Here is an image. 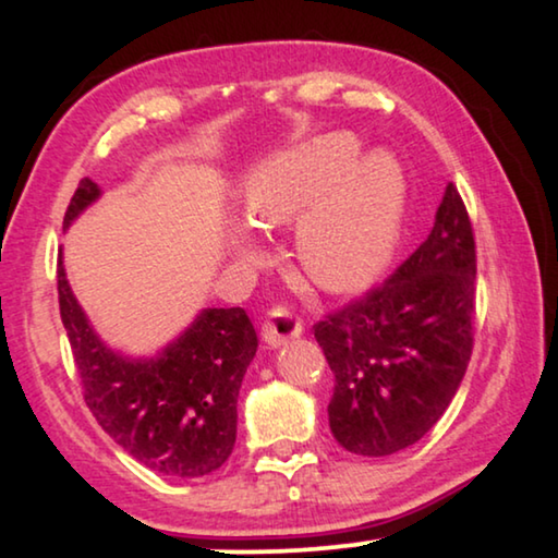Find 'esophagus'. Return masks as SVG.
I'll list each match as a JSON object with an SVG mask.
<instances>
[{"label": "esophagus", "mask_w": 558, "mask_h": 558, "mask_svg": "<svg viewBox=\"0 0 558 558\" xmlns=\"http://www.w3.org/2000/svg\"><path fill=\"white\" fill-rule=\"evenodd\" d=\"M302 319H296L292 312L279 307V310H271L269 317L264 319L262 325V335H264V342L269 348H284L289 340H296L302 335Z\"/></svg>", "instance_id": "obj_1"}]
</instances>
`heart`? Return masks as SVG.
<instances>
[{
	"mask_svg": "<svg viewBox=\"0 0 558 558\" xmlns=\"http://www.w3.org/2000/svg\"><path fill=\"white\" fill-rule=\"evenodd\" d=\"M361 155L348 132L317 136L266 159L243 180V210L264 226L296 218L294 254L327 292H355L391 262L407 180L384 151Z\"/></svg>",
	"mask_w": 558,
	"mask_h": 558,
	"instance_id": "heart-1",
	"label": "heart"
}]
</instances>
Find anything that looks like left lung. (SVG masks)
Wrapping results in <instances>:
<instances>
[{
	"instance_id": "1",
	"label": "left lung",
	"mask_w": 558,
	"mask_h": 558,
	"mask_svg": "<svg viewBox=\"0 0 558 558\" xmlns=\"http://www.w3.org/2000/svg\"><path fill=\"white\" fill-rule=\"evenodd\" d=\"M475 239L449 182L422 246L361 302L315 325L335 391L332 437L348 452L388 457L445 414L472 353Z\"/></svg>"
}]
</instances>
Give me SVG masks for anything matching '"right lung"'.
Segmentation results:
<instances>
[{
  "mask_svg": "<svg viewBox=\"0 0 558 558\" xmlns=\"http://www.w3.org/2000/svg\"><path fill=\"white\" fill-rule=\"evenodd\" d=\"M101 197L81 180L63 231ZM58 300L83 396L101 429L136 462L167 477H203L233 452L239 391L258 338L241 307H205L157 355L113 350L94 330L58 262Z\"/></svg>",
  "mask_w": 558,
  "mask_h": 558,
  "instance_id": "right-lung-1",
  "label": "right lung"
}]
</instances>
